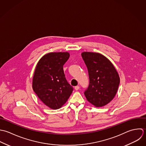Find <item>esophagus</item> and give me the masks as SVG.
<instances>
[{
  "label": "esophagus",
  "instance_id": "esophagus-1",
  "mask_svg": "<svg viewBox=\"0 0 146 146\" xmlns=\"http://www.w3.org/2000/svg\"><path fill=\"white\" fill-rule=\"evenodd\" d=\"M74 89L77 91V90H78L80 89V86H76L74 87Z\"/></svg>",
  "mask_w": 146,
  "mask_h": 146
}]
</instances>
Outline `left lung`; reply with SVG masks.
Instances as JSON below:
<instances>
[{
	"instance_id": "obj_1",
	"label": "left lung",
	"mask_w": 146,
	"mask_h": 146,
	"mask_svg": "<svg viewBox=\"0 0 146 146\" xmlns=\"http://www.w3.org/2000/svg\"><path fill=\"white\" fill-rule=\"evenodd\" d=\"M81 55L88 68L90 80L84 94L95 107L104 106L116 94L120 81L118 72L110 60L101 54L83 52Z\"/></svg>"
}]
</instances>
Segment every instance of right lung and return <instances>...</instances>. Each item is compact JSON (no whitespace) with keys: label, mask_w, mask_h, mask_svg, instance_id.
Returning <instances> with one entry per match:
<instances>
[{"label":"right lung","mask_w":146,"mask_h":146,"mask_svg":"<svg viewBox=\"0 0 146 146\" xmlns=\"http://www.w3.org/2000/svg\"><path fill=\"white\" fill-rule=\"evenodd\" d=\"M69 56L67 52H50L36 64L32 88L39 99L51 109L61 108L73 92V88L67 82L63 70Z\"/></svg>","instance_id":"obj_1"}]
</instances>
